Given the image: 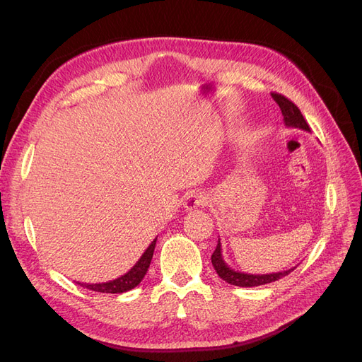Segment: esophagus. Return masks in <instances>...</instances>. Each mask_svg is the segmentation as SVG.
<instances>
[{"label":"esophagus","instance_id":"1","mask_svg":"<svg viewBox=\"0 0 362 362\" xmlns=\"http://www.w3.org/2000/svg\"><path fill=\"white\" fill-rule=\"evenodd\" d=\"M206 194L204 192H199V190H193L190 192L187 196H185V199L182 202L184 208L187 211H192V210H196L198 206H204L206 204Z\"/></svg>","mask_w":362,"mask_h":362}]
</instances>
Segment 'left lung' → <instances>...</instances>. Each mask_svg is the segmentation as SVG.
<instances>
[{"label": "left lung", "mask_w": 362, "mask_h": 362, "mask_svg": "<svg viewBox=\"0 0 362 362\" xmlns=\"http://www.w3.org/2000/svg\"><path fill=\"white\" fill-rule=\"evenodd\" d=\"M272 98L275 100V103L279 105L281 113L284 116V124L288 128H299L303 131H308L310 133V125L306 124V120L303 119L302 113L296 104H293L290 100H287L286 96H282L279 93H272ZM211 262L214 266V270L217 272V275L221 276L225 282L231 284V286L237 287H258V286H264V284L275 282L284 276H287L288 273H291L296 267H291L288 270L278 272V273H267V275H250V273H242L238 270H234L229 267L223 257H222V245H221V238L217 240V246L216 250L211 255Z\"/></svg>", "instance_id": "left-lung-1"}]
</instances>
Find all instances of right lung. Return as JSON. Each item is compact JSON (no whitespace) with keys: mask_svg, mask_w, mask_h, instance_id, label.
Returning <instances> with one entry per match:
<instances>
[{"mask_svg":"<svg viewBox=\"0 0 362 362\" xmlns=\"http://www.w3.org/2000/svg\"><path fill=\"white\" fill-rule=\"evenodd\" d=\"M156 243H157V238L152 240V243L144 252V255L139 258V261L125 273V275L119 276L113 281H108V282H100V284L76 282V284H80L81 287H84L87 290L100 291V293H125V291L133 290L134 287L139 286L141 279H144L145 275H146V272H148L149 264H151L152 255H154Z\"/></svg>","mask_w":362,"mask_h":362,"instance_id":"1","label":"right lung"}]
</instances>
